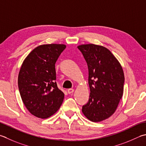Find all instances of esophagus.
Returning a JSON list of instances; mask_svg holds the SVG:
<instances>
[{
  "mask_svg": "<svg viewBox=\"0 0 146 146\" xmlns=\"http://www.w3.org/2000/svg\"><path fill=\"white\" fill-rule=\"evenodd\" d=\"M73 92H74V89H73V88H69V89L68 90V94H71V93H73Z\"/></svg>",
  "mask_w": 146,
  "mask_h": 146,
  "instance_id": "esophagus-1",
  "label": "esophagus"
}]
</instances>
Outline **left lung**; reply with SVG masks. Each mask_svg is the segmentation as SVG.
<instances>
[{
  "label": "left lung",
  "mask_w": 146,
  "mask_h": 146,
  "mask_svg": "<svg viewBox=\"0 0 146 146\" xmlns=\"http://www.w3.org/2000/svg\"><path fill=\"white\" fill-rule=\"evenodd\" d=\"M88 69L89 100L82 106L85 116L99 122L113 115L123 94L125 77L119 61L111 51L102 45H78Z\"/></svg>",
  "instance_id": "8db88e82"
}]
</instances>
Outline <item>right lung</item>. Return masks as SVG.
<instances>
[{
	"instance_id": "obj_1",
	"label": "right lung",
	"mask_w": 146,
	"mask_h": 146,
	"mask_svg": "<svg viewBox=\"0 0 146 146\" xmlns=\"http://www.w3.org/2000/svg\"><path fill=\"white\" fill-rule=\"evenodd\" d=\"M64 44H44L31 51L23 62L18 75L20 96L28 111L47 118L61 107L64 94L55 82V64Z\"/></svg>"
}]
</instances>
